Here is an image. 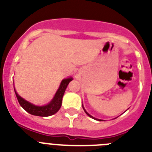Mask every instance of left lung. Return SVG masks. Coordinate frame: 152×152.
<instances>
[{
    "label": "left lung",
    "mask_w": 152,
    "mask_h": 152,
    "mask_svg": "<svg viewBox=\"0 0 152 152\" xmlns=\"http://www.w3.org/2000/svg\"><path fill=\"white\" fill-rule=\"evenodd\" d=\"M82 107H83V109H84V112H85V113H86L88 114V116H90V117H91V118H93V119H96V120H99V121H102L101 119H96V118H94V117H93V116H91V115H90V114H89V113H88V112H87V111H86V110H85V109H84V107H83V105H82Z\"/></svg>",
    "instance_id": "obj_1"
}]
</instances>
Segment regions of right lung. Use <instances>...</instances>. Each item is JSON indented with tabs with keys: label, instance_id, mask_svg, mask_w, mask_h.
Here are the masks:
<instances>
[{
	"label": "right lung",
	"instance_id": "add662e5",
	"mask_svg": "<svg viewBox=\"0 0 152 152\" xmlns=\"http://www.w3.org/2000/svg\"><path fill=\"white\" fill-rule=\"evenodd\" d=\"M72 80H73L72 77L64 79L61 82L59 88H58V90L56 92V95H55L54 98L52 99V101L49 104L45 106H41V107H39V106H35L31 103H29V102L26 101V100H24L23 98L21 97L16 92L15 90H14V91H15L16 96H17L20 105L26 112L32 114V115H34V116H49L56 113L59 110V109L61 108V103H62V97L64 94V91L66 90L70 81H72Z\"/></svg>",
	"mask_w": 152,
	"mask_h": 152
}]
</instances>
